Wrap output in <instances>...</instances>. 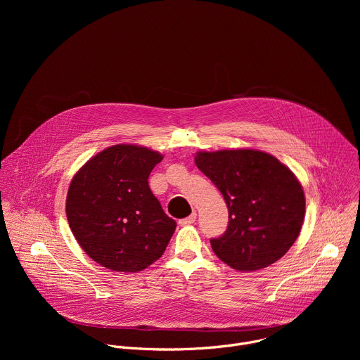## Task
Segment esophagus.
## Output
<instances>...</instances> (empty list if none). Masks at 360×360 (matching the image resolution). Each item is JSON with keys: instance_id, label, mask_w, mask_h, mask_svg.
<instances>
[{"instance_id": "obj_1", "label": "esophagus", "mask_w": 360, "mask_h": 360, "mask_svg": "<svg viewBox=\"0 0 360 360\" xmlns=\"http://www.w3.org/2000/svg\"><path fill=\"white\" fill-rule=\"evenodd\" d=\"M195 219H196V212L193 211V212H192L189 217H186V218L181 219V221H179V225H182V226L191 225V224H193V222H195Z\"/></svg>"}]
</instances>
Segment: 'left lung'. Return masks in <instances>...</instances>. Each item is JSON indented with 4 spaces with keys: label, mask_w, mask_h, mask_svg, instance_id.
<instances>
[{
    "label": "left lung",
    "mask_w": 360,
    "mask_h": 360,
    "mask_svg": "<svg viewBox=\"0 0 360 360\" xmlns=\"http://www.w3.org/2000/svg\"><path fill=\"white\" fill-rule=\"evenodd\" d=\"M195 164L221 191L228 229L211 239L231 268H266L290 249L304 219V193L295 174L274 155L256 149L199 150Z\"/></svg>",
    "instance_id": "left-lung-1"
}]
</instances>
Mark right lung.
<instances>
[{
	"mask_svg": "<svg viewBox=\"0 0 360 360\" xmlns=\"http://www.w3.org/2000/svg\"><path fill=\"white\" fill-rule=\"evenodd\" d=\"M160 152L120 143L98 152L74 175L65 212L82 250L115 272H139L158 261L176 222L149 189Z\"/></svg>",
	"mask_w": 360,
	"mask_h": 360,
	"instance_id": "add662e5",
	"label": "right lung"
}]
</instances>
